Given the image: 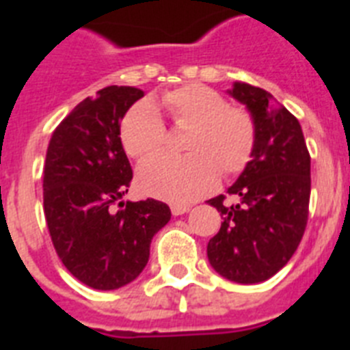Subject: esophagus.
<instances>
[{
    "label": "esophagus",
    "instance_id": "obj_1",
    "mask_svg": "<svg viewBox=\"0 0 350 350\" xmlns=\"http://www.w3.org/2000/svg\"><path fill=\"white\" fill-rule=\"evenodd\" d=\"M189 205H180V203H174V205H170V213L174 214V216H180V214H185L189 211Z\"/></svg>",
    "mask_w": 350,
    "mask_h": 350
}]
</instances>
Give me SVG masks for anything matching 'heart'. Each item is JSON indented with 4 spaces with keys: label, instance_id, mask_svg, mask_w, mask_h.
I'll return each mask as SVG.
<instances>
[{
    "label": "heart",
    "instance_id": "b5f03b06",
    "mask_svg": "<svg viewBox=\"0 0 350 350\" xmlns=\"http://www.w3.org/2000/svg\"><path fill=\"white\" fill-rule=\"evenodd\" d=\"M161 107L178 129L187 131L185 156H156L137 170L143 192L169 202L187 203L203 196L225 180L243 172L254 156L258 123L254 114L229 105L211 87L189 83L167 90ZM167 129L150 101H142L126 112L121 123V143L131 158L145 159L161 150Z\"/></svg>",
    "mask_w": 350,
    "mask_h": 350
}]
</instances>
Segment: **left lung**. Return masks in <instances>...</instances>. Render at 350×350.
Masks as SVG:
<instances>
[{
    "label": "left lung",
    "instance_id": "8db88e82",
    "mask_svg": "<svg viewBox=\"0 0 350 350\" xmlns=\"http://www.w3.org/2000/svg\"><path fill=\"white\" fill-rule=\"evenodd\" d=\"M230 94L258 123V143L249 167L227 194L208 200L221 227L207 245L214 271L236 283L274 276L298 249L309 219L310 154L296 116L267 90L234 83Z\"/></svg>",
    "mask_w": 350,
    "mask_h": 350
}]
</instances>
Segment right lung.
Returning <instances> with one entry per match:
<instances>
[{"instance_id":"obj_1","label":"right lung","mask_w":350,"mask_h":350,"mask_svg":"<svg viewBox=\"0 0 350 350\" xmlns=\"http://www.w3.org/2000/svg\"><path fill=\"white\" fill-rule=\"evenodd\" d=\"M142 96L136 87L98 90L56 126L46 148L43 211L52 245L74 278L100 291L139 276L150 239L170 219L167 203L152 198L120 202L132 181L121 118Z\"/></svg>"}]
</instances>
